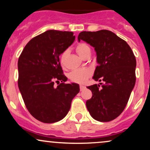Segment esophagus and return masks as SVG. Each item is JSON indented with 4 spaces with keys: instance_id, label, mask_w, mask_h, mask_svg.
Instances as JSON below:
<instances>
[{
    "instance_id": "34e87169",
    "label": "esophagus",
    "mask_w": 150,
    "mask_h": 150,
    "mask_svg": "<svg viewBox=\"0 0 150 150\" xmlns=\"http://www.w3.org/2000/svg\"><path fill=\"white\" fill-rule=\"evenodd\" d=\"M85 88H86L85 86H84V85H80V91L84 90V89H85Z\"/></svg>"
}]
</instances>
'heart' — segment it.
Instances as JSON below:
<instances>
[{
    "label": "heart",
    "instance_id": "1",
    "mask_svg": "<svg viewBox=\"0 0 150 150\" xmlns=\"http://www.w3.org/2000/svg\"><path fill=\"white\" fill-rule=\"evenodd\" d=\"M76 51L79 55L82 58L87 57L88 55L91 54V49L88 44L86 43H80L76 46ZM69 55V51L65 50L60 57V63L62 67L65 68L66 66V60ZM92 70L88 68H83V69L74 70L70 73L69 77L74 82L80 84H83L88 80L89 77L92 75Z\"/></svg>",
    "mask_w": 150,
    "mask_h": 150
}]
</instances>
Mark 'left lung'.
<instances>
[{
	"instance_id": "1",
	"label": "left lung",
	"mask_w": 150,
	"mask_h": 150,
	"mask_svg": "<svg viewBox=\"0 0 150 150\" xmlns=\"http://www.w3.org/2000/svg\"><path fill=\"white\" fill-rule=\"evenodd\" d=\"M94 47L98 65L94 80L99 85L87 87L92 97L86 105L92 118L101 122L116 118L123 111L135 84V56L125 40L109 30L82 32L78 41Z\"/></svg>"
}]
</instances>
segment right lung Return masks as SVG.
I'll return each instance as SVG.
<instances>
[{
  "mask_svg": "<svg viewBox=\"0 0 150 150\" xmlns=\"http://www.w3.org/2000/svg\"><path fill=\"white\" fill-rule=\"evenodd\" d=\"M72 32L48 30L27 44L18 59V87L30 114L45 123L63 119L80 92L77 84H66L59 56L73 44ZM62 81L56 88L55 81Z\"/></svg>",
  "mask_w": 150,
  "mask_h": 150,
  "instance_id": "right-lung-1",
  "label": "right lung"
}]
</instances>
